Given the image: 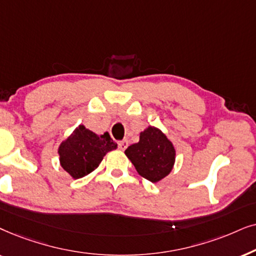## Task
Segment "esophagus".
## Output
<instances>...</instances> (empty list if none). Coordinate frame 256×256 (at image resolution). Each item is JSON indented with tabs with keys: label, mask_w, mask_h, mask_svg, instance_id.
<instances>
[{
	"label": "esophagus",
	"mask_w": 256,
	"mask_h": 256,
	"mask_svg": "<svg viewBox=\"0 0 256 256\" xmlns=\"http://www.w3.org/2000/svg\"><path fill=\"white\" fill-rule=\"evenodd\" d=\"M128 140H122V142H118V148L122 150V151H124V150L128 148Z\"/></svg>",
	"instance_id": "34e87169"
}]
</instances>
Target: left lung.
Listing matches in <instances>:
<instances>
[{
  "label": "left lung",
  "mask_w": 256,
  "mask_h": 256,
  "mask_svg": "<svg viewBox=\"0 0 256 256\" xmlns=\"http://www.w3.org/2000/svg\"><path fill=\"white\" fill-rule=\"evenodd\" d=\"M125 154L137 172L151 182H156L171 172L176 160L172 142L158 128L150 126L142 131L139 142L128 146Z\"/></svg>",
  "instance_id": "obj_1"
}]
</instances>
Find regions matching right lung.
Wrapping results in <instances>:
<instances>
[{"label": "right lung", "instance_id": "right-lung-1", "mask_svg": "<svg viewBox=\"0 0 256 256\" xmlns=\"http://www.w3.org/2000/svg\"><path fill=\"white\" fill-rule=\"evenodd\" d=\"M116 148L117 144L108 132L97 136L80 125L60 146V165L72 178H83L98 168L106 152Z\"/></svg>", "mask_w": 256, "mask_h": 256}]
</instances>
